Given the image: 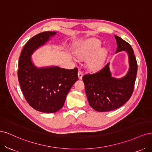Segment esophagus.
<instances>
[{
    "instance_id": "34e87169",
    "label": "esophagus",
    "mask_w": 152,
    "mask_h": 152,
    "mask_svg": "<svg viewBox=\"0 0 152 152\" xmlns=\"http://www.w3.org/2000/svg\"><path fill=\"white\" fill-rule=\"evenodd\" d=\"M78 76H79V79H82V76H83V73H82V71L79 70L78 72Z\"/></svg>"
}]
</instances>
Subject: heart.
Listing matches in <instances>:
<instances>
[{"label":"heart","mask_w":152,"mask_h":152,"mask_svg":"<svg viewBox=\"0 0 152 152\" xmlns=\"http://www.w3.org/2000/svg\"><path fill=\"white\" fill-rule=\"evenodd\" d=\"M100 43L98 40H93L82 44L77 50V56L81 58H87V65L91 70H96L102 66L104 56L105 50L99 49Z\"/></svg>","instance_id":"obj_1"}]
</instances>
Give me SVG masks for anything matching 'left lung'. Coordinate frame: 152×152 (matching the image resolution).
I'll return each mask as SVG.
<instances>
[{"label": "left lung", "mask_w": 152, "mask_h": 152, "mask_svg": "<svg viewBox=\"0 0 152 152\" xmlns=\"http://www.w3.org/2000/svg\"><path fill=\"white\" fill-rule=\"evenodd\" d=\"M117 44L116 53L126 50L130 68L127 75L121 79L111 76L109 63L94 73L82 77L86 94L91 107L98 112H109L122 107L130 99L134 91L137 65L131 45L115 35Z\"/></svg>", "instance_id": "obj_1"}]
</instances>
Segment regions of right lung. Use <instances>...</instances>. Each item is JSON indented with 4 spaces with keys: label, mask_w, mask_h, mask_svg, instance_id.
I'll return each instance as SVG.
<instances>
[{
    "label": "right lung",
    "mask_w": 152,
    "mask_h": 152,
    "mask_svg": "<svg viewBox=\"0 0 152 152\" xmlns=\"http://www.w3.org/2000/svg\"><path fill=\"white\" fill-rule=\"evenodd\" d=\"M54 31H43L31 38L21 53L18 77L26 101L37 111L54 113L61 109L72 86L78 80V69L58 66L36 68L30 56L40 45L45 44Z\"/></svg>",
    "instance_id": "right-lung-1"
}]
</instances>
